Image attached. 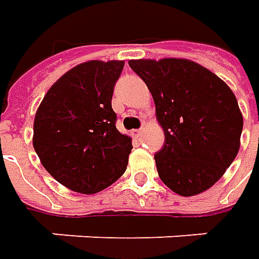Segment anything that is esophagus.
<instances>
[{
    "instance_id": "esophagus-1",
    "label": "esophagus",
    "mask_w": 259,
    "mask_h": 259,
    "mask_svg": "<svg viewBox=\"0 0 259 259\" xmlns=\"http://www.w3.org/2000/svg\"><path fill=\"white\" fill-rule=\"evenodd\" d=\"M141 133H143V128H141V130H133V133H131V134L134 135V137H140Z\"/></svg>"
}]
</instances>
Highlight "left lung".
Listing matches in <instances>:
<instances>
[{"label":"left lung","instance_id":"obj_1","mask_svg":"<svg viewBox=\"0 0 259 259\" xmlns=\"http://www.w3.org/2000/svg\"><path fill=\"white\" fill-rule=\"evenodd\" d=\"M153 95L164 147L154 155L161 182L189 197L210 189L241 145L242 112L231 88L189 59L130 60Z\"/></svg>","mask_w":259,"mask_h":259}]
</instances>
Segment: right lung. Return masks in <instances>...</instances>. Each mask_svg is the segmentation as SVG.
<instances>
[{
    "label": "right lung",
    "instance_id": "right-lung-1",
    "mask_svg": "<svg viewBox=\"0 0 259 259\" xmlns=\"http://www.w3.org/2000/svg\"><path fill=\"white\" fill-rule=\"evenodd\" d=\"M124 63L89 60L72 67L37 108L33 147L40 163L76 193H98L126 170L133 140L116 130L111 104Z\"/></svg>",
    "mask_w": 259,
    "mask_h": 259
}]
</instances>
